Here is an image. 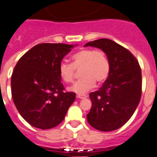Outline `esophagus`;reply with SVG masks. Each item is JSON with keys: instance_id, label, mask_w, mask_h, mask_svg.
Here are the masks:
<instances>
[{"instance_id": "obj_1", "label": "esophagus", "mask_w": 157, "mask_h": 157, "mask_svg": "<svg viewBox=\"0 0 157 157\" xmlns=\"http://www.w3.org/2000/svg\"><path fill=\"white\" fill-rule=\"evenodd\" d=\"M86 97H87V95H86V94H77V98H79V99H86Z\"/></svg>"}]
</instances>
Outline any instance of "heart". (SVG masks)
<instances>
[{
  "mask_svg": "<svg viewBox=\"0 0 157 157\" xmlns=\"http://www.w3.org/2000/svg\"><path fill=\"white\" fill-rule=\"evenodd\" d=\"M76 69H81V78L70 87V90L82 94L91 90L97 83H103L110 72V63L107 54L101 49L83 48L71 57V64L63 62L58 66V74L66 83L74 80Z\"/></svg>",
  "mask_w": 157,
  "mask_h": 157,
  "instance_id": "obj_1",
  "label": "heart"
}]
</instances>
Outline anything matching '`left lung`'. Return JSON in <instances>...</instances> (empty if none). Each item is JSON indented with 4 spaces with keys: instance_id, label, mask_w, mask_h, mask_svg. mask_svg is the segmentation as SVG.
Masks as SVG:
<instances>
[{
    "instance_id": "1",
    "label": "left lung",
    "mask_w": 157,
    "mask_h": 157,
    "mask_svg": "<svg viewBox=\"0 0 157 157\" xmlns=\"http://www.w3.org/2000/svg\"><path fill=\"white\" fill-rule=\"evenodd\" d=\"M107 54L109 75L100 89L90 94L92 106L87 121L94 128L110 132L121 128L136 110L142 95V71L137 58L109 39L87 43Z\"/></svg>"
}]
</instances>
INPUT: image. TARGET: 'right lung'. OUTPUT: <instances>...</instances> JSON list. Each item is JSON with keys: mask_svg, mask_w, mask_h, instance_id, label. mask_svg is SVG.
I'll return each instance as SVG.
<instances>
[{"mask_svg": "<svg viewBox=\"0 0 157 157\" xmlns=\"http://www.w3.org/2000/svg\"><path fill=\"white\" fill-rule=\"evenodd\" d=\"M73 45L39 44L18 61L11 76V94L20 115L32 126L49 129L65 118L76 93L66 92L58 66Z\"/></svg>", "mask_w": 157, "mask_h": 157, "instance_id": "add662e5", "label": "right lung"}]
</instances>
